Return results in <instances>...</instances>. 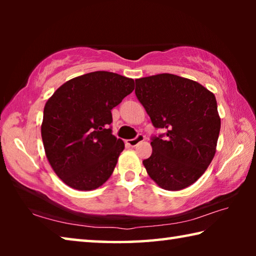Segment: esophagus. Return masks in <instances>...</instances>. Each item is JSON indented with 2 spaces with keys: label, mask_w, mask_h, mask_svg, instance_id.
I'll return each instance as SVG.
<instances>
[{
  "label": "esophagus",
  "mask_w": 256,
  "mask_h": 256,
  "mask_svg": "<svg viewBox=\"0 0 256 256\" xmlns=\"http://www.w3.org/2000/svg\"><path fill=\"white\" fill-rule=\"evenodd\" d=\"M144 140V136H142V134H138L136 138H131V140H126V144L130 146H136Z\"/></svg>",
  "instance_id": "esophagus-1"
}]
</instances>
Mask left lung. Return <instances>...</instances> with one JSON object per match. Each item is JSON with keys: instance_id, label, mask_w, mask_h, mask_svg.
Returning a JSON list of instances; mask_svg holds the SVG:
<instances>
[{"instance_id": "1", "label": "left lung", "mask_w": 256, "mask_h": 256, "mask_svg": "<svg viewBox=\"0 0 256 256\" xmlns=\"http://www.w3.org/2000/svg\"><path fill=\"white\" fill-rule=\"evenodd\" d=\"M136 94L156 128L152 154L144 160L151 180L180 190L200 178L214 157L220 118L214 94L196 81L170 73L136 80Z\"/></svg>"}]
</instances>
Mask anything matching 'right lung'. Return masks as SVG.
<instances>
[{"instance_id":"add662e5","label":"right lung","mask_w":256,"mask_h":256,"mask_svg":"<svg viewBox=\"0 0 256 256\" xmlns=\"http://www.w3.org/2000/svg\"><path fill=\"white\" fill-rule=\"evenodd\" d=\"M133 90V79L96 71L66 81L46 102L42 144L63 183L92 190L110 178L124 150V142L110 128V110Z\"/></svg>"}]
</instances>
